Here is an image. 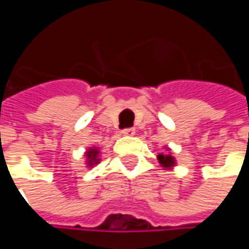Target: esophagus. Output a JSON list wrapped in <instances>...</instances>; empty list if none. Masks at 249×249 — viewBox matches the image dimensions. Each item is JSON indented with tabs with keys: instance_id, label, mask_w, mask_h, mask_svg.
Segmentation results:
<instances>
[{
	"instance_id": "1",
	"label": "esophagus",
	"mask_w": 249,
	"mask_h": 249,
	"mask_svg": "<svg viewBox=\"0 0 249 249\" xmlns=\"http://www.w3.org/2000/svg\"><path fill=\"white\" fill-rule=\"evenodd\" d=\"M136 133V129L134 127H126V129L122 130V134L123 136H133Z\"/></svg>"
}]
</instances>
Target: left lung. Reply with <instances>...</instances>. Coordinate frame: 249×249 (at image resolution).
Returning a JSON list of instances; mask_svg holds the SVG:
<instances>
[{"mask_svg": "<svg viewBox=\"0 0 249 249\" xmlns=\"http://www.w3.org/2000/svg\"><path fill=\"white\" fill-rule=\"evenodd\" d=\"M158 159L159 162H160V165L163 167H169L175 165V158L170 157V155H158Z\"/></svg>", "mask_w": 249, "mask_h": 249, "instance_id": "8db88e82", "label": "left lung"}]
</instances>
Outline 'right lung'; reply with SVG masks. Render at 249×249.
Listing matches in <instances>:
<instances>
[{
    "instance_id": "obj_1",
    "label": "right lung",
    "mask_w": 249,
    "mask_h": 249,
    "mask_svg": "<svg viewBox=\"0 0 249 249\" xmlns=\"http://www.w3.org/2000/svg\"><path fill=\"white\" fill-rule=\"evenodd\" d=\"M98 154H100V152L95 148L89 149V151H87V159H89L87 162H89V165H95V163H98V160H100V159H97L98 158Z\"/></svg>"
}]
</instances>
